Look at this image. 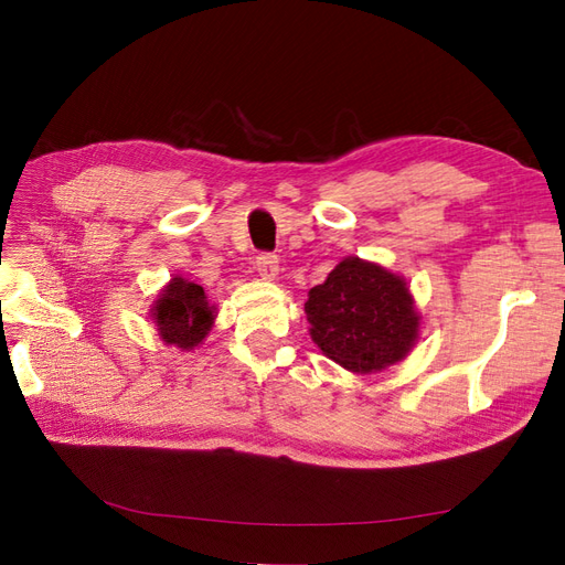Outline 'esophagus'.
Instances as JSON below:
<instances>
[{
    "instance_id": "34e87169",
    "label": "esophagus",
    "mask_w": 565,
    "mask_h": 565,
    "mask_svg": "<svg viewBox=\"0 0 565 565\" xmlns=\"http://www.w3.org/2000/svg\"><path fill=\"white\" fill-rule=\"evenodd\" d=\"M278 264H280V262H278L276 254L264 252V254L256 256L254 268H256V273H259V276H262L264 280H276L278 273H280V266H278Z\"/></svg>"
}]
</instances>
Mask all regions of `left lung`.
<instances>
[{
    "label": "left lung",
    "instance_id": "obj_1",
    "mask_svg": "<svg viewBox=\"0 0 565 565\" xmlns=\"http://www.w3.org/2000/svg\"><path fill=\"white\" fill-rule=\"evenodd\" d=\"M311 339L351 372L396 365L419 337V313L407 282L358 256L341 259L303 303Z\"/></svg>",
    "mask_w": 565,
    "mask_h": 565
}]
</instances>
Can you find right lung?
<instances>
[{
    "label": "right lung",
    "mask_w": 565,
    "mask_h": 565,
    "mask_svg": "<svg viewBox=\"0 0 565 565\" xmlns=\"http://www.w3.org/2000/svg\"><path fill=\"white\" fill-rule=\"evenodd\" d=\"M150 318L158 324L162 341L181 351H193L210 334L216 316L204 289L177 276L158 295Z\"/></svg>",
    "instance_id": "right-lung-1"
}]
</instances>
